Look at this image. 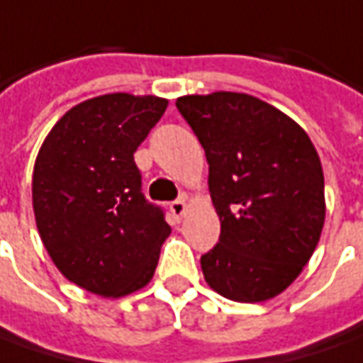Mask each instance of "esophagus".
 <instances>
[{
    "mask_svg": "<svg viewBox=\"0 0 363 363\" xmlns=\"http://www.w3.org/2000/svg\"><path fill=\"white\" fill-rule=\"evenodd\" d=\"M186 211H189V204L182 201V199L171 202V213H172V216L177 218V220H181L182 216L186 214Z\"/></svg>",
    "mask_w": 363,
    "mask_h": 363,
    "instance_id": "34e87169",
    "label": "esophagus"
}]
</instances>
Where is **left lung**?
Here are the masks:
<instances>
[{"mask_svg":"<svg viewBox=\"0 0 363 363\" xmlns=\"http://www.w3.org/2000/svg\"><path fill=\"white\" fill-rule=\"evenodd\" d=\"M177 107L204 149L220 218L204 280L234 302L270 300L300 276L324 228L316 149L296 121L246 93L184 95Z\"/></svg>","mask_w":363,"mask_h":363,"instance_id":"1","label":"left lung"}]
</instances>
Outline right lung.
<instances>
[{"mask_svg": "<svg viewBox=\"0 0 363 363\" xmlns=\"http://www.w3.org/2000/svg\"><path fill=\"white\" fill-rule=\"evenodd\" d=\"M167 105L129 93L87 99L53 125L37 152V230L59 272L87 292L119 298L155 274L171 226L140 192L133 155Z\"/></svg>", "mask_w": 363, "mask_h": 363, "instance_id": "right-lung-1", "label": "right lung"}]
</instances>
